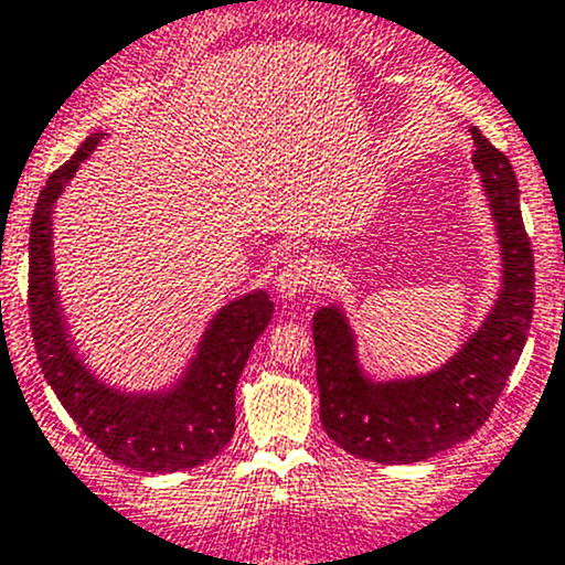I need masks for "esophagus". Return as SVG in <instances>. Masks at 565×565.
Masks as SVG:
<instances>
[{
  "label": "esophagus",
  "instance_id": "1",
  "mask_svg": "<svg viewBox=\"0 0 565 565\" xmlns=\"http://www.w3.org/2000/svg\"><path fill=\"white\" fill-rule=\"evenodd\" d=\"M313 281H317V265L308 257H295L278 270L276 292L281 298H298V295L311 289Z\"/></svg>",
  "mask_w": 565,
  "mask_h": 565
}]
</instances>
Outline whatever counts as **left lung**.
<instances>
[{
  "label": "left lung",
  "mask_w": 565,
  "mask_h": 565,
  "mask_svg": "<svg viewBox=\"0 0 565 565\" xmlns=\"http://www.w3.org/2000/svg\"><path fill=\"white\" fill-rule=\"evenodd\" d=\"M503 254V289L482 330L436 373L373 384L354 358V335L335 306L313 313L319 417L349 455L373 462H419L462 444L487 423L518 365L533 319V252L520 213L512 162L471 129Z\"/></svg>",
  "instance_id": "left-lung-1"
}]
</instances>
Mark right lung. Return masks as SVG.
I'll return each instance as SVG.
<instances>
[{
    "label": "right lung",
    "mask_w": 565,
    "mask_h": 565,
    "mask_svg": "<svg viewBox=\"0 0 565 565\" xmlns=\"http://www.w3.org/2000/svg\"><path fill=\"white\" fill-rule=\"evenodd\" d=\"M99 135L53 170L29 227V322L47 384L78 427L113 462L173 473L216 457L235 433V387L248 352L273 317L265 292L233 300L205 330L198 358L173 392L124 395L83 367L67 341L51 259V213L64 183L97 146Z\"/></svg>",
    "instance_id": "1"
}]
</instances>
